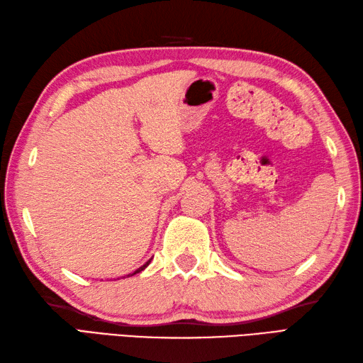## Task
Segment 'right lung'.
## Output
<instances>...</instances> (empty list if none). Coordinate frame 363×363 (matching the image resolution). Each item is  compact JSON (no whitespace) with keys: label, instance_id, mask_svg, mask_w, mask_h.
<instances>
[{"label":"right lung","instance_id":"1","mask_svg":"<svg viewBox=\"0 0 363 363\" xmlns=\"http://www.w3.org/2000/svg\"><path fill=\"white\" fill-rule=\"evenodd\" d=\"M150 261H151V259H148L145 264H143V266H140L139 269H136V271H134V272H133V274H130V275H134V274H138V272H142V271H143V269H145V267H147V266L150 264ZM130 275H128V277H130Z\"/></svg>","mask_w":363,"mask_h":363}]
</instances>
